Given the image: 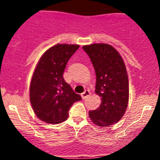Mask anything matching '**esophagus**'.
Listing matches in <instances>:
<instances>
[{
	"label": "esophagus",
	"mask_w": 160,
	"mask_h": 160,
	"mask_svg": "<svg viewBox=\"0 0 160 160\" xmlns=\"http://www.w3.org/2000/svg\"><path fill=\"white\" fill-rule=\"evenodd\" d=\"M90 90H85V91H84V92H83L82 94H81V95H82V98L83 99H85V98H86L88 97V96L90 95Z\"/></svg>",
	"instance_id": "34e87169"
}]
</instances>
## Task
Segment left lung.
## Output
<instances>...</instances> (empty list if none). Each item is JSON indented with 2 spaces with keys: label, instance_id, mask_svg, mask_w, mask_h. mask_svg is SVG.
I'll return each mask as SVG.
<instances>
[{
  "label": "left lung",
  "instance_id": "8db88e82",
  "mask_svg": "<svg viewBox=\"0 0 160 160\" xmlns=\"http://www.w3.org/2000/svg\"><path fill=\"white\" fill-rule=\"evenodd\" d=\"M90 58L96 74L95 92L102 98L100 107L89 111L97 126L108 127L123 116L129 98V83L125 64L116 49L107 44L82 47Z\"/></svg>",
  "mask_w": 160,
  "mask_h": 160
}]
</instances>
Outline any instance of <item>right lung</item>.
<instances>
[{
	"label": "right lung",
	"instance_id": "add662e5",
	"mask_svg": "<svg viewBox=\"0 0 160 160\" xmlns=\"http://www.w3.org/2000/svg\"><path fill=\"white\" fill-rule=\"evenodd\" d=\"M78 48V45L58 44L41 58L31 80L29 97L33 111L42 121L64 122L72 105L82 99L63 78L68 61Z\"/></svg>",
	"mask_w": 160,
	"mask_h": 160
}]
</instances>
